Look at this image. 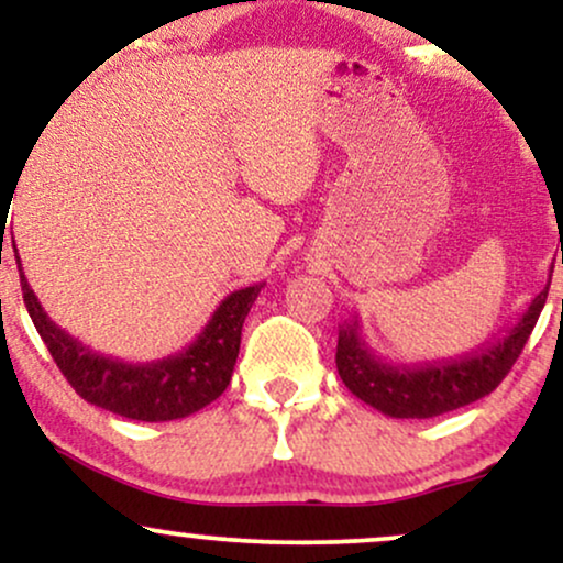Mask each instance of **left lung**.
Returning a JSON list of instances; mask_svg holds the SVG:
<instances>
[{"label": "left lung", "instance_id": "left-lung-1", "mask_svg": "<svg viewBox=\"0 0 563 563\" xmlns=\"http://www.w3.org/2000/svg\"><path fill=\"white\" fill-rule=\"evenodd\" d=\"M548 286H551V277L519 314V320L497 341L471 349L457 357L426 360V363L399 365L380 360L365 344L360 320L354 314L339 328V346H335L339 376L354 397L389 418H434L466 407L495 391L497 384L508 376L545 307Z\"/></svg>", "mask_w": 563, "mask_h": 563}]
</instances>
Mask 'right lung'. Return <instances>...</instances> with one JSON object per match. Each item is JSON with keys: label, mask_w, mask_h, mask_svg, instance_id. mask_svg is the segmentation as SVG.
Wrapping results in <instances>:
<instances>
[{"label": "right lung", "mask_w": 563, "mask_h": 563, "mask_svg": "<svg viewBox=\"0 0 563 563\" xmlns=\"http://www.w3.org/2000/svg\"><path fill=\"white\" fill-rule=\"evenodd\" d=\"M18 269H21L25 309L76 394L89 405L111 410L115 416L147 423L192 416L228 389L238 352H241L245 314L264 288V283H256V286L224 296L203 331L183 352L151 360V363H126V360L92 352L79 339L55 325L25 280L21 264Z\"/></svg>", "instance_id": "right-lung-1"}]
</instances>
